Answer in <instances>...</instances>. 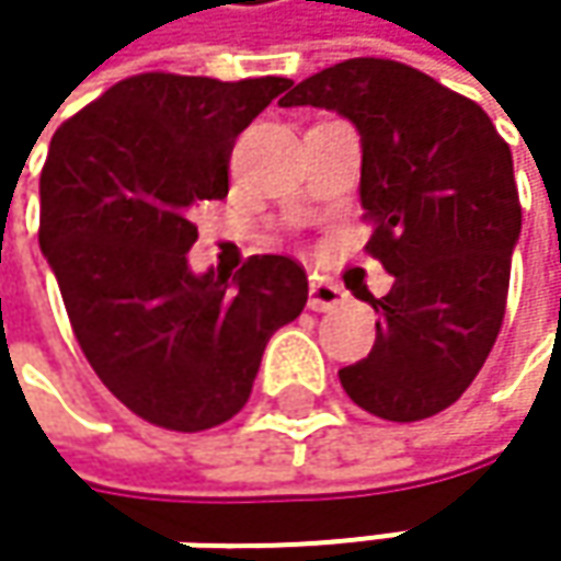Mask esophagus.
I'll list each match as a JSON object with an SVG mask.
<instances>
[{
	"mask_svg": "<svg viewBox=\"0 0 561 561\" xmlns=\"http://www.w3.org/2000/svg\"><path fill=\"white\" fill-rule=\"evenodd\" d=\"M347 305V291L334 282H311L308 285V308L311 311H337Z\"/></svg>",
	"mask_w": 561,
	"mask_h": 561,
	"instance_id": "esophagus-1",
	"label": "esophagus"
}]
</instances>
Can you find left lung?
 Instances as JSON below:
<instances>
[{"label":"left lung","instance_id":"8db88e82","mask_svg":"<svg viewBox=\"0 0 561 561\" xmlns=\"http://www.w3.org/2000/svg\"><path fill=\"white\" fill-rule=\"evenodd\" d=\"M279 106H321L360 133L367 250L392 276L370 295L374 351L341 387L367 412L419 422L448 409L484 367L504 324L519 194L491 116L428 73L351 57L288 90Z\"/></svg>","mask_w":561,"mask_h":561}]
</instances>
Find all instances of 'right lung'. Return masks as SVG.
I'll return each instance as SVG.
<instances>
[{
  "label": "right lung",
  "instance_id": "obj_1",
  "mask_svg": "<svg viewBox=\"0 0 561 561\" xmlns=\"http://www.w3.org/2000/svg\"><path fill=\"white\" fill-rule=\"evenodd\" d=\"M291 80L139 73L70 116L42 171L38 243L90 367L126 409L171 432L233 419L263 351L308 301L288 256L194 273L191 220L230 191L237 136Z\"/></svg>",
  "mask_w": 561,
  "mask_h": 561
}]
</instances>
